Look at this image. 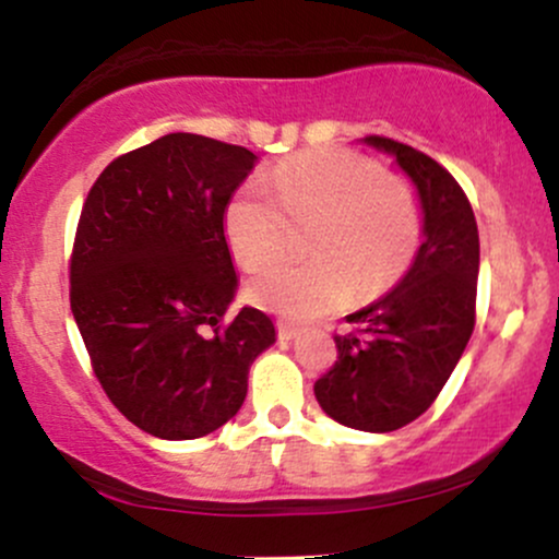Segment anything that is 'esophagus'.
Masks as SVG:
<instances>
[{
	"mask_svg": "<svg viewBox=\"0 0 559 559\" xmlns=\"http://www.w3.org/2000/svg\"><path fill=\"white\" fill-rule=\"evenodd\" d=\"M278 336L284 342H292V338L299 336V329L294 323H288V320H278Z\"/></svg>",
	"mask_w": 559,
	"mask_h": 559,
	"instance_id": "esophagus-1",
	"label": "esophagus"
}]
</instances>
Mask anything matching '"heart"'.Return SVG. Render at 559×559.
<instances>
[{
  "instance_id": "obj_1",
  "label": "heart",
  "mask_w": 559,
  "mask_h": 559,
  "mask_svg": "<svg viewBox=\"0 0 559 559\" xmlns=\"http://www.w3.org/2000/svg\"><path fill=\"white\" fill-rule=\"evenodd\" d=\"M267 183L252 181L230 197L226 236L243 267L267 265L288 243V221L316 223L305 252L249 281L254 305L278 316L318 318L352 297H376L413 258L420 207L407 183L376 159L346 150H312L286 159Z\"/></svg>"
}]
</instances>
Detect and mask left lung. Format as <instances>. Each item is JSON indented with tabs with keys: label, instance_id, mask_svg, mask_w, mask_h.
Segmentation results:
<instances>
[{
	"label": "left lung",
	"instance_id": "obj_1",
	"mask_svg": "<svg viewBox=\"0 0 559 559\" xmlns=\"http://www.w3.org/2000/svg\"><path fill=\"white\" fill-rule=\"evenodd\" d=\"M415 186L423 241L402 281L352 312L360 331L336 336L338 360L318 378L323 413L357 431L389 433L420 418L463 357L476 325L478 226L460 183L413 146L365 136Z\"/></svg>",
	"mask_w": 559,
	"mask_h": 559
}]
</instances>
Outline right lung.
Wrapping results in <instances>:
<instances>
[{"label": "right lung", "mask_w": 559, "mask_h": 559, "mask_svg": "<svg viewBox=\"0 0 559 559\" xmlns=\"http://www.w3.org/2000/svg\"><path fill=\"white\" fill-rule=\"evenodd\" d=\"M258 163L243 146L168 136L112 159L83 202L70 310L110 402L141 431L199 439L239 413L247 376L275 342L236 297L223 217Z\"/></svg>", "instance_id": "obj_1"}]
</instances>
